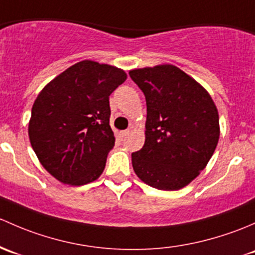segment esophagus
I'll use <instances>...</instances> for the list:
<instances>
[{
  "label": "esophagus",
  "mask_w": 255,
  "mask_h": 255,
  "mask_svg": "<svg viewBox=\"0 0 255 255\" xmlns=\"http://www.w3.org/2000/svg\"><path fill=\"white\" fill-rule=\"evenodd\" d=\"M128 132H130V130H124V131H122V132H120V136H122V138L127 137V136L128 135Z\"/></svg>",
  "instance_id": "esophagus-1"
}]
</instances>
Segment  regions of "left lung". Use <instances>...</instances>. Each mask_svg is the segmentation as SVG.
<instances>
[{
	"label": "left lung",
	"instance_id": "left-lung-1",
	"mask_svg": "<svg viewBox=\"0 0 255 255\" xmlns=\"http://www.w3.org/2000/svg\"><path fill=\"white\" fill-rule=\"evenodd\" d=\"M128 75L147 106L145 145L131 154L133 170L152 188H184L206 167L219 142L216 106L203 86L173 65Z\"/></svg>",
	"mask_w": 255,
	"mask_h": 255
}]
</instances>
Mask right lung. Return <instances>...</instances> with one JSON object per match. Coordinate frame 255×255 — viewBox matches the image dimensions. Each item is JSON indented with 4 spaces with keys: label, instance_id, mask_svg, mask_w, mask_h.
<instances>
[{
    "label": "right lung",
    "instance_id": "right-lung-1",
    "mask_svg": "<svg viewBox=\"0 0 255 255\" xmlns=\"http://www.w3.org/2000/svg\"><path fill=\"white\" fill-rule=\"evenodd\" d=\"M127 80L122 69L91 60L60 73L31 108L29 140L41 166L64 184L98 179L115 137L109 96Z\"/></svg>",
    "mask_w": 255,
    "mask_h": 255
}]
</instances>
